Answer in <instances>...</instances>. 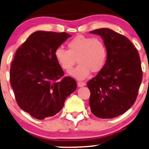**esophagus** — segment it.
I'll use <instances>...</instances> for the list:
<instances>
[{
    "label": "esophagus",
    "instance_id": "esophagus-1",
    "mask_svg": "<svg viewBox=\"0 0 149 149\" xmlns=\"http://www.w3.org/2000/svg\"><path fill=\"white\" fill-rule=\"evenodd\" d=\"M77 86H78L79 87H83V86H86V83L83 81H78L77 82Z\"/></svg>",
    "mask_w": 149,
    "mask_h": 149
}]
</instances>
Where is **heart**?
Returning a JSON list of instances; mask_svg holds the SVG:
<instances>
[{
  "mask_svg": "<svg viewBox=\"0 0 149 149\" xmlns=\"http://www.w3.org/2000/svg\"><path fill=\"white\" fill-rule=\"evenodd\" d=\"M68 50L59 47L55 51V57L61 67L70 70L77 61L79 64L70 74L78 79L86 78L90 72H100L107 59V49L102 41L78 35L68 43Z\"/></svg>",
  "mask_w": 149,
  "mask_h": 149,
  "instance_id": "obj_1",
  "label": "heart"
}]
</instances>
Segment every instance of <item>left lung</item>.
<instances>
[{"label": "left lung", "instance_id": "8db88e82", "mask_svg": "<svg viewBox=\"0 0 149 149\" xmlns=\"http://www.w3.org/2000/svg\"><path fill=\"white\" fill-rule=\"evenodd\" d=\"M90 33L101 36L107 49L105 65L87 83L91 112L100 118H112L136 101L143 79L140 57L131 41L120 33L107 28Z\"/></svg>", "mask_w": 149, "mask_h": 149}]
</instances>
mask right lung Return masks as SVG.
Here are the masks:
<instances>
[{
	"instance_id": "1",
	"label": "right lung",
	"mask_w": 149,
	"mask_h": 149,
	"mask_svg": "<svg viewBox=\"0 0 149 149\" xmlns=\"http://www.w3.org/2000/svg\"><path fill=\"white\" fill-rule=\"evenodd\" d=\"M71 35L65 32L33 33L19 47L10 70V82L18 105L35 118L58 113L65 99L76 90L72 77L64 72L55 51Z\"/></svg>"
}]
</instances>
